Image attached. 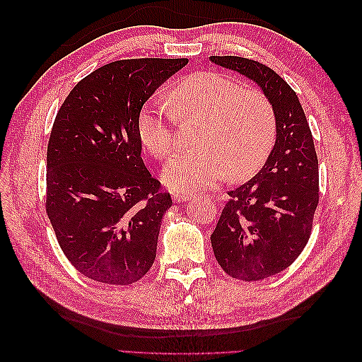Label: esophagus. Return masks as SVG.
Returning a JSON list of instances; mask_svg holds the SVG:
<instances>
[{
  "instance_id": "esophagus-1",
  "label": "esophagus",
  "mask_w": 362,
  "mask_h": 362,
  "mask_svg": "<svg viewBox=\"0 0 362 362\" xmlns=\"http://www.w3.org/2000/svg\"><path fill=\"white\" fill-rule=\"evenodd\" d=\"M192 199V194L190 193H182V192H178V193H173V201L177 202H185Z\"/></svg>"
}]
</instances>
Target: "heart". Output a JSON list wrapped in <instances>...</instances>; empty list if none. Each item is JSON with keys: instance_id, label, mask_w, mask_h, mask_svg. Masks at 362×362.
Wrapping results in <instances>:
<instances>
[{"instance_id": "heart-1", "label": "heart", "mask_w": 362, "mask_h": 362, "mask_svg": "<svg viewBox=\"0 0 362 362\" xmlns=\"http://www.w3.org/2000/svg\"><path fill=\"white\" fill-rule=\"evenodd\" d=\"M170 104L146 103L137 117L141 145L164 160L177 146V119L201 120L198 149L175 157L163 180L172 190L192 193L222 181L246 180L257 173L276 139V115L269 98L217 72L185 76L170 92Z\"/></svg>"}]
</instances>
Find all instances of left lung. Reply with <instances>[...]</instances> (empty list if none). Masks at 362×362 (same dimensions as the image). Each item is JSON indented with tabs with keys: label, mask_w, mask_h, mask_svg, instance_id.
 Here are the masks:
<instances>
[{
	"label": "left lung",
	"mask_w": 362,
	"mask_h": 362,
	"mask_svg": "<svg viewBox=\"0 0 362 362\" xmlns=\"http://www.w3.org/2000/svg\"><path fill=\"white\" fill-rule=\"evenodd\" d=\"M210 60L255 81L275 108V146L254 178L228 193L211 234L214 257L229 276L261 281L290 267L308 243L319 204V160L308 120L287 81L255 60Z\"/></svg>",
	"instance_id": "obj_1"
}]
</instances>
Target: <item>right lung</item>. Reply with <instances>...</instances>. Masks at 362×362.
I'll return each instance as SVG.
<instances>
[{"label": "right lung", "instance_id": "obj_1", "mask_svg": "<svg viewBox=\"0 0 362 362\" xmlns=\"http://www.w3.org/2000/svg\"><path fill=\"white\" fill-rule=\"evenodd\" d=\"M187 59H131L98 68L57 112L47 152V213L81 275L129 286L154 264L172 206L141 160L137 117Z\"/></svg>", "mask_w": 362, "mask_h": 362}]
</instances>
